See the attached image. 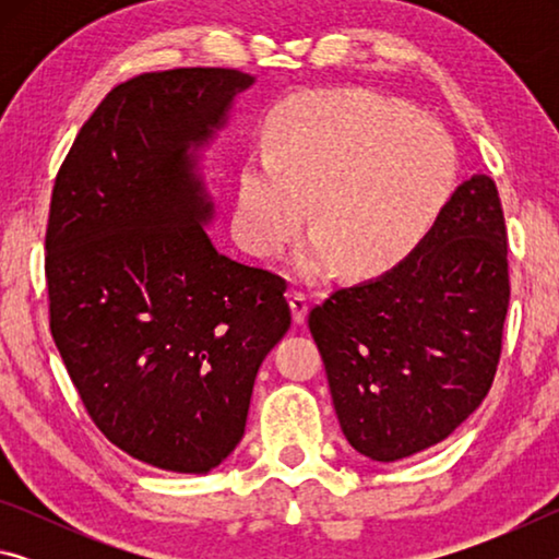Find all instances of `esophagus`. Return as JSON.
<instances>
[{
    "label": "esophagus",
    "instance_id": "34e87169",
    "mask_svg": "<svg viewBox=\"0 0 559 559\" xmlns=\"http://www.w3.org/2000/svg\"><path fill=\"white\" fill-rule=\"evenodd\" d=\"M308 302L310 296L306 290H290V310H293V320L300 325L308 316Z\"/></svg>",
    "mask_w": 559,
    "mask_h": 559
}]
</instances>
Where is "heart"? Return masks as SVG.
I'll use <instances>...</instances> for the list:
<instances>
[{
	"instance_id": "1",
	"label": "heart",
	"mask_w": 559,
	"mask_h": 559,
	"mask_svg": "<svg viewBox=\"0 0 559 559\" xmlns=\"http://www.w3.org/2000/svg\"><path fill=\"white\" fill-rule=\"evenodd\" d=\"M456 147L437 122L372 91L316 93L288 103L236 187L234 226L259 257H276L313 202L320 231L300 271L325 276L345 259L372 276L409 253L456 182Z\"/></svg>"
}]
</instances>
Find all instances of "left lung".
I'll return each instance as SVG.
<instances>
[{
    "label": "left lung",
    "instance_id": "left-lung-1",
    "mask_svg": "<svg viewBox=\"0 0 559 559\" xmlns=\"http://www.w3.org/2000/svg\"><path fill=\"white\" fill-rule=\"evenodd\" d=\"M508 300L498 187L473 175L400 266L310 308V333L353 449L400 461L468 419L493 384Z\"/></svg>",
    "mask_w": 559,
    "mask_h": 559
}]
</instances>
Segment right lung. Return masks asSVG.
Instances as JSON below:
<instances>
[{"label": "right lung", "instance_id": "1", "mask_svg": "<svg viewBox=\"0 0 559 559\" xmlns=\"http://www.w3.org/2000/svg\"><path fill=\"white\" fill-rule=\"evenodd\" d=\"M251 83L236 69L118 83L53 182V343L93 424L163 471L206 473L229 456L263 357L290 328L286 278L212 246V202L189 155Z\"/></svg>", "mask_w": 559, "mask_h": 559}]
</instances>
